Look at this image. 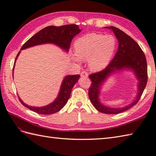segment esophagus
<instances>
[{
  "mask_svg": "<svg viewBox=\"0 0 156 156\" xmlns=\"http://www.w3.org/2000/svg\"><path fill=\"white\" fill-rule=\"evenodd\" d=\"M81 76L83 78H87L88 76V73H87L86 72H84H84H83L81 73Z\"/></svg>",
  "mask_w": 156,
  "mask_h": 156,
  "instance_id": "esophagus-1",
  "label": "esophagus"
}]
</instances>
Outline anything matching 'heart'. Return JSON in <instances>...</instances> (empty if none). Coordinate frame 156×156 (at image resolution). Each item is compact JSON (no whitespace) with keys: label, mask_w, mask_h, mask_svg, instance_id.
Returning <instances> with one entry per match:
<instances>
[{"label":"heart","mask_w":156,"mask_h":156,"mask_svg":"<svg viewBox=\"0 0 156 156\" xmlns=\"http://www.w3.org/2000/svg\"><path fill=\"white\" fill-rule=\"evenodd\" d=\"M74 46L75 55L71 56L75 62L88 60L90 69L100 72L109 64L117 48V40L112 35L90 33L77 39Z\"/></svg>","instance_id":"heart-1"}]
</instances>
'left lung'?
I'll return each instance as SVG.
<instances>
[{
  "mask_svg": "<svg viewBox=\"0 0 156 156\" xmlns=\"http://www.w3.org/2000/svg\"><path fill=\"white\" fill-rule=\"evenodd\" d=\"M114 33L119 41V48L110 64L100 72L89 75L92 85L89 88L88 96L98 111L105 114L116 115L124 112L136 105L146 86L148 79L147 63L146 56L138 44L125 32L115 27H106ZM129 70L138 80V93L130 105L123 108H112L101 102L99 96L105 83L116 73Z\"/></svg>",
  "mask_w": 156,
  "mask_h": 156,
  "instance_id": "obj_1",
  "label": "left lung"
}]
</instances>
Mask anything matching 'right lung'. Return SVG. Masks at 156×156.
Instances as JSON below:
<instances>
[{
  "label": "right lung",
  "mask_w": 156,
  "mask_h": 156,
  "mask_svg": "<svg viewBox=\"0 0 156 156\" xmlns=\"http://www.w3.org/2000/svg\"><path fill=\"white\" fill-rule=\"evenodd\" d=\"M79 26L77 25H66L60 27L49 26L36 33L30 38L26 41L25 44L22 46L21 50L26 49L38 45L51 44H54L58 48L62 49L66 53H68L70 44L73 37L81 32ZM21 51L18 53L13 68V70L15 67L16 60L20 55ZM80 77L79 75H68L65 76L63 81L61 83V86L59 90L57 97L55 100L49 105L43 107H32L28 105L22 101L19 97L20 101L22 105L29 108L30 110L40 115H51L62 109L64 106L66 104L68 100L71 95L72 88Z\"/></svg>",
  "instance_id": "obj_1"
}]
</instances>
